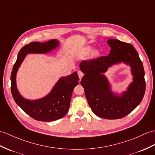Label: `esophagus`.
Segmentation results:
<instances>
[{"mask_svg":"<svg viewBox=\"0 0 155 155\" xmlns=\"http://www.w3.org/2000/svg\"><path fill=\"white\" fill-rule=\"evenodd\" d=\"M78 77H79V78L81 79L82 77L84 76V73H82L81 71H78Z\"/></svg>","mask_w":155,"mask_h":155,"instance_id":"1","label":"esophagus"}]
</instances>
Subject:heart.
Returning a JSON list of instances; mask_svg holds the SVG:
<instances>
[{
  "label": "heart",
  "mask_w": 155,
  "mask_h": 155,
  "mask_svg": "<svg viewBox=\"0 0 155 155\" xmlns=\"http://www.w3.org/2000/svg\"><path fill=\"white\" fill-rule=\"evenodd\" d=\"M91 49L92 48L89 46L86 47V48H84L82 50V51L81 53V56L84 57V56H86L87 55H88V53L91 51ZM99 54H100V52L98 50L95 49V50H94V51H92L91 55H92V57H96L99 55Z\"/></svg>",
  "instance_id": "heart-1"
}]
</instances>
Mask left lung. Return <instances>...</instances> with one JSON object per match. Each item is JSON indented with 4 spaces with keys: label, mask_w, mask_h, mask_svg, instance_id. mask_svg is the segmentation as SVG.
<instances>
[{
    "label": "left lung",
    "mask_w": 155,
    "mask_h": 155,
    "mask_svg": "<svg viewBox=\"0 0 155 155\" xmlns=\"http://www.w3.org/2000/svg\"><path fill=\"white\" fill-rule=\"evenodd\" d=\"M107 43L111 48L108 55L81 63L80 69L85 74L81 84L93 112L100 117L116 120L126 116L142 101L145 92V71L138 53L131 44L114 39ZM121 62L132 67L134 82L121 97H118L111 92L103 73L108 67Z\"/></svg>",
    "instance_id": "1"
}]
</instances>
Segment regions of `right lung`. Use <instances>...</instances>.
<instances>
[{"label":"right lung","instance_id":"1","mask_svg":"<svg viewBox=\"0 0 155 155\" xmlns=\"http://www.w3.org/2000/svg\"><path fill=\"white\" fill-rule=\"evenodd\" d=\"M58 45L59 41L56 39L45 43L34 41L26 45L20 50L12 71L11 92L14 101L24 112L38 121H55L65 116L69 109L72 93L78 84L77 73L74 72L69 76L61 77L48 96L37 100H28L20 94L16 84V73L27 54L48 53Z\"/></svg>","mask_w":155,"mask_h":155}]
</instances>
